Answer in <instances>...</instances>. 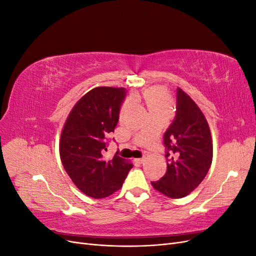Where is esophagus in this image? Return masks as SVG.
I'll list each match as a JSON object with an SVG mask.
<instances>
[{
	"mask_svg": "<svg viewBox=\"0 0 256 256\" xmlns=\"http://www.w3.org/2000/svg\"><path fill=\"white\" fill-rule=\"evenodd\" d=\"M136 161L138 162V164H143V162L145 161V158H138V159H136Z\"/></svg>",
	"mask_w": 256,
	"mask_h": 256,
	"instance_id": "1",
	"label": "esophagus"
}]
</instances>
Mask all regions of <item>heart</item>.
Returning a JSON list of instances; mask_svg holds the SVG:
<instances>
[{"instance_id":"1","label":"heart","mask_w":256,"mask_h":256,"mask_svg":"<svg viewBox=\"0 0 256 256\" xmlns=\"http://www.w3.org/2000/svg\"><path fill=\"white\" fill-rule=\"evenodd\" d=\"M144 99L150 111H168L171 106V102L166 90L162 88H152L144 92Z\"/></svg>"}]
</instances>
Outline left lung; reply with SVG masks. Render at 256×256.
Wrapping results in <instances>:
<instances>
[{"label":"left lung","mask_w":256,"mask_h":256,"mask_svg":"<svg viewBox=\"0 0 256 256\" xmlns=\"http://www.w3.org/2000/svg\"><path fill=\"white\" fill-rule=\"evenodd\" d=\"M166 172L154 189L171 198L187 196L202 182L212 161L210 128L191 97L177 90L176 116L164 136Z\"/></svg>","instance_id":"1"}]
</instances>
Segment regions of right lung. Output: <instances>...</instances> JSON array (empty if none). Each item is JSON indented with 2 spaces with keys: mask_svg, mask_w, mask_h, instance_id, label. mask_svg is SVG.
Returning a JSON list of instances; mask_svg holds the SVG:
<instances>
[{
  "mask_svg": "<svg viewBox=\"0 0 256 256\" xmlns=\"http://www.w3.org/2000/svg\"><path fill=\"white\" fill-rule=\"evenodd\" d=\"M126 92L125 88L90 90L74 106L62 129V164L76 188L90 198H104L120 190L134 166L116 154L112 160L102 156L106 136L118 125Z\"/></svg>",
  "mask_w": 256,
  "mask_h": 256,
  "instance_id": "obj_1",
  "label": "right lung"
}]
</instances>
